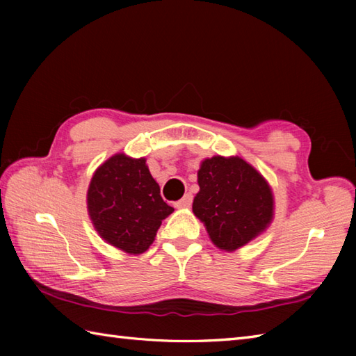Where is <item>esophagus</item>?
Instances as JSON below:
<instances>
[{
  "label": "esophagus",
  "instance_id": "34e87169",
  "mask_svg": "<svg viewBox=\"0 0 356 356\" xmlns=\"http://www.w3.org/2000/svg\"><path fill=\"white\" fill-rule=\"evenodd\" d=\"M193 203V194L191 193H186L182 199H180L179 202L174 203L176 205V208H190Z\"/></svg>",
  "mask_w": 356,
  "mask_h": 356
}]
</instances>
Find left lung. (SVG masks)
Masks as SVG:
<instances>
[{"label": "left lung", "instance_id": "1", "mask_svg": "<svg viewBox=\"0 0 356 356\" xmlns=\"http://www.w3.org/2000/svg\"><path fill=\"white\" fill-rule=\"evenodd\" d=\"M200 191L193 211L214 245L236 251L266 229L274 199L261 174L240 157L216 156L202 162Z\"/></svg>", "mask_w": 356, "mask_h": 356}]
</instances>
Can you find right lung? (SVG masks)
I'll list each match as a JSON object with an SVG mask.
<instances>
[{"label": "right lung", "mask_w": 356, "mask_h": 356, "mask_svg": "<svg viewBox=\"0 0 356 356\" xmlns=\"http://www.w3.org/2000/svg\"><path fill=\"white\" fill-rule=\"evenodd\" d=\"M88 214L99 236L128 254H142L154 241L166 205L145 159L116 154L93 174L87 194Z\"/></svg>", "instance_id": "right-lung-1"}]
</instances>
